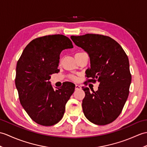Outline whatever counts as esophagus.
Here are the masks:
<instances>
[{"label": "esophagus", "mask_w": 147, "mask_h": 147, "mask_svg": "<svg viewBox=\"0 0 147 147\" xmlns=\"http://www.w3.org/2000/svg\"><path fill=\"white\" fill-rule=\"evenodd\" d=\"M81 87L80 86V85H78V84L75 85V90H81Z\"/></svg>", "instance_id": "esophagus-1"}]
</instances>
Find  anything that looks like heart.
Wrapping results in <instances>:
<instances>
[{
  "label": "heart",
  "instance_id": "heart-1",
  "mask_svg": "<svg viewBox=\"0 0 147 147\" xmlns=\"http://www.w3.org/2000/svg\"><path fill=\"white\" fill-rule=\"evenodd\" d=\"M69 78H70L71 80H72L73 81H76L77 80V77L76 76H74V75H71Z\"/></svg>",
  "mask_w": 147,
  "mask_h": 147
}]
</instances>
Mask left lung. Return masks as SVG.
<instances>
[{
    "label": "left lung",
    "mask_w": 147,
    "mask_h": 147,
    "mask_svg": "<svg viewBox=\"0 0 147 147\" xmlns=\"http://www.w3.org/2000/svg\"><path fill=\"white\" fill-rule=\"evenodd\" d=\"M71 38L90 56L91 67L86 73L88 81L100 83L96 91L83 87L84 116L96 125L111 123L120 115L129 94L131 74L127 54L109 36L86 34Z\"/></svg>",
    "instance_id": "1"
}]
</instances>
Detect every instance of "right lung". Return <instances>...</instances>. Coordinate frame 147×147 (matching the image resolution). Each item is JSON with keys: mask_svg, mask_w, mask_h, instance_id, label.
Masks as SVG:
<instances>
[{"mask_svg": "<svg viewBox=\"0 0 147 147\" xmlns=\"http://www.w3.org/2000/svg\"><path fill=\"white\" fill-rule=\"evenodd\" d=\"M73 47L71 40L64 35L39 37L27 44L18 61L15 83L20 103L37 124L52 126L63 117L75 85L66 82L55 91L49 80L59 71L61 51Z\"/></svg>", "mask_w": 147, "mask_h": 147, "instance_id": "right-lung-1", "label": "right lung"}]
</instances>
